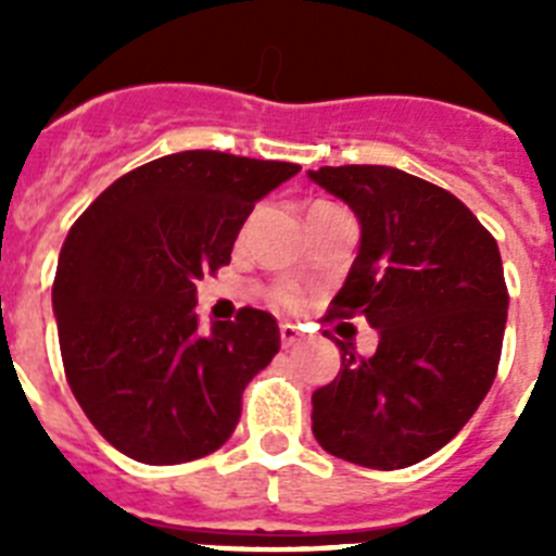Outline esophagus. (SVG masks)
Here are the masks:
<instances>
[{"instance_id":"34e87169","label":"esophagus","mask_w":556,"mask_h":556,"mask_svg":"<svg viewBox=\"0 0 556 556\" xmlns=\"http://www.w3.org/2000/svg\"><path fill=\"white\" fill-rule=\"evenodd\" d=\"M301 342V328L292 326V323H281V345L292 348Z\"/></svg>"}]
</instances>
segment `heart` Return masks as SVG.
Masks as SVG:
<instances>
[{"instance_id": "heart-1", "label": "heart", "mask_w": 556, "mask_h": 556, "mask_svg": "<svg viewBox=\"0 0 556 556\" xmlns=\"http://www.w3.org/2000/svg\"><path fill=\"white\" fill-rule=\"evenodd\" d=\"M275 303L278 306H294V294L289 289H281V292H275Z\"/></svg>"}]
</instances>
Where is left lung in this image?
<instances>
[{"label": "left lung", "instance_id": "left-lung-1", "mask_svg": "<svg viewBox=\"0 0 556 556\" xmlns=\"http://www.w3.org/2000/svg\"><path fill=\"white\" fill-rule=\"evenodd\" d=\"M308 178L356 214L362 239L331 317L365 314L370 358L312 395V431L339 459L395 470L468 424L498 370L509 294L490 230L451 191L392 166H320Z\"/></svg>", "mask_w": 556, "mask_h": 556}]
</instances>
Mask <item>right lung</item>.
I'll return each mask as SVG.
<instances>
[{"instance_id": "right-lung-1", "label": "right lung", "mask_w": 556, "mask_h": 556, "mask_svg": "<svg viewBox=\"0 0 556 556\" xmlns=\"http://www.w3.org/2000/svg\"><path fill=\"white\" fill-rule=\"evenodd\" d=\"M298 172L175 152L122 175L68 230L52 287L63 370L94 429L130 459L180 465L233 434L244 387L281 331L250 306L203 331L194 281L230 262L255 203Z\"/></svg>"}]
</instances>
